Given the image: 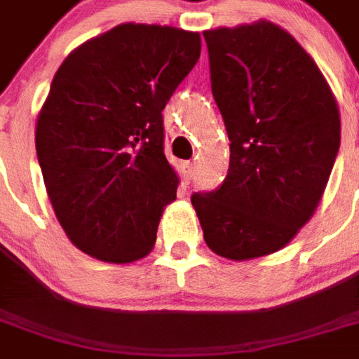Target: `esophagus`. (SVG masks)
<instances>
[{"label": "esophagus", "mask_w": 359, "mask_h": 359, "mask_svg": "<svg viewBox=\"0 0 359 359\" xmlns=\"http://www.w3.org/2000/svg\"><path fill=\"white\" fill-rule=\"evenodd\" d=\"M180 171H182V182H184V184H190L192 175H194V165L190 163V161H184V163L180 165Z\"/></svg>", "instance_id": "esophagus-1"}]
</instances>
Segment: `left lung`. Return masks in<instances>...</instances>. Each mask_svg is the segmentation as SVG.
<instances>
[{
    "mask_svg": "<svg viewBox=\"0 0 359 359\" xmlns=\"http://www.w3.org/2000/svg\"><path fill=\"white\" fill-rule=\"evenodd\" d=\"M203 38L231 161L221 187L194 192L192 205L217 256H269L316 213L339 154V105L308 51L269 20Z\"/></svg>",
    "mask_w": 359,
    "mask_h": 359,
    "instance_id": "8db88e82",
    "label": "left lung"
}]
</instances>
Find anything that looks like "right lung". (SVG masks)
<instances>
[{
	"label": "right lung",
	"instance_id": "obj_1",
	"mask_svg": "<svg viewBox=\"0 0 359 359\" xmlns=\"http://www.w3.org/2000/svg\"><path fill=\"white\" fill-rule=\"evenodd\" d=\"M200 50L198 32L125 22L57 69L36 121V154L55 217L84 254L130 264L154 248L179 187L161 111Z\"/></svg>",
	"mask_w": 359,
	"mask_h": 359
}]
</instances>
